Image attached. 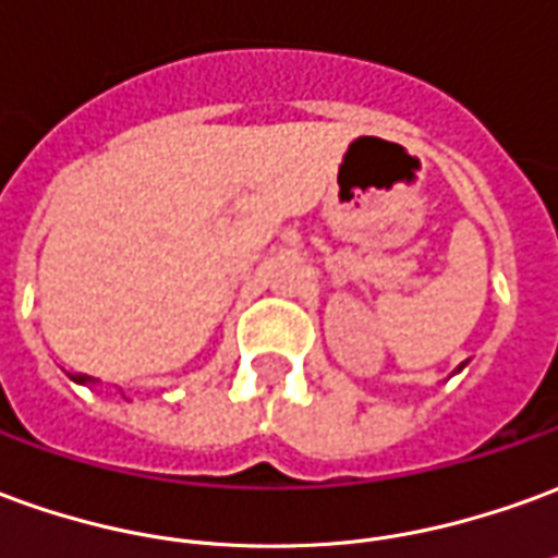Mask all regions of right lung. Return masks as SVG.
I'll return each mask as SVG.
<instances>
[{
  "label": "right lung",
  "mask_w": 558,
  "mask_h": 558,
  "mask_svg": "<svg viewBox=\"0 0 558 558\" xmlns=\"http://www.w3.org/2000/svg\"><path fill=\"white\" fill-rule=\"evenodd\" d=\"M72 380H77V384H89L93 377H89V374H72Z\"/></svg>",
  "instance_id": "obj_1"
}]
</instances>
